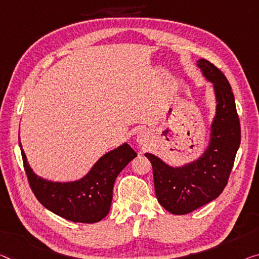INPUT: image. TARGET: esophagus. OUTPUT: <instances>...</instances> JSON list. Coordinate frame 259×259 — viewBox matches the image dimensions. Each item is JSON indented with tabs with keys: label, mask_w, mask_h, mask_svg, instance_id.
Returning <instances> with one entry per match:
<instances>
[{
	"label": "esophagus",
	"mask_w": 259,
	"mask_h": 259,
	"mask_svg": "<svg viewBox=\"0 0 259 259\" xmlns=\"http://www.w3.org/2000/svg\"><path fill=\"white\" fill-rule=\"evenodd\" d=\"M146 140H147V137H146L145 133H140L138 135V142L139 143H145Z\"/></svg>",
	"instance_id": "34e87169"
}]
</instances>
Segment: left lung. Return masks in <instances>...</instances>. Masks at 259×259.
<instances>
[{"label":"left lung","mask_w":259,"mask_h":259,"mask_svg":"<svg viewBox=\"0 0 259 259\" xmlns=\"http://www.w3.org/2000/svg\"><path fill=\"white\" fill-rule=\"evenodd\" d=\"M197 66L213 83L217 98L207 148L196 161L176 168L153 154H145L153 165L158 202L176 215L191 213L220 196L228 183L241 142L240 119L228 79L205 59L198 60Z\"/></svg>","instance_id":"obj_1"}]
</instances>
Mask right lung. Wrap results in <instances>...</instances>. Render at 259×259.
<instances>
[{"label": "right lung", "mask_w": 259, "mask_h": 259, "mask_svg": "<svg viewBox=\"0 0 259 259\" xmlns=\"http://www.w3.org/2000/svg\"><path fill=\"white\" fill-rule=\"evenodd\" d=\"M19 147L29 184L39 202L59 217L82 224H95L107 215L116 178L138 155L125 142L103 155L81 180L61 183L37 176L27 163L21 140Z\"/></svg>", "instance_id": "obj_1"}]
</instances>
